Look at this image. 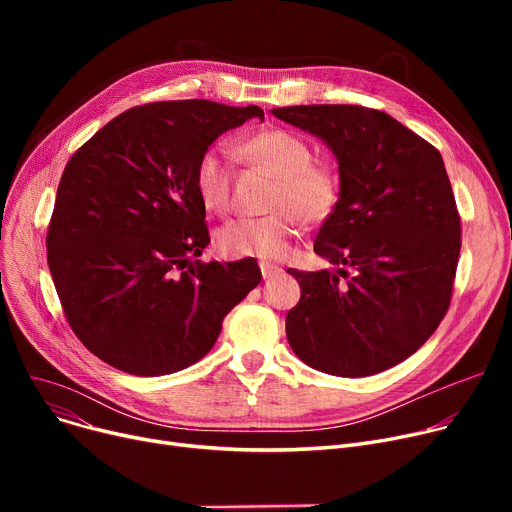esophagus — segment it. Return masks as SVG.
<instances>
[{
    "label": "esophagus",
    "instance_id": "34e87169",
    "mask_svg": "<svg viewBox=\"0 0 512 512\" xmlns=\"http://www.w3.org/2000/svg\"><path fill=\"white\" fill-rule=\"evenodd\" d=\"M259 270H261V276L263 278H274L282 272V267L272 263V261H259Z\"/></svg>",
    "mask_w": 512,
    "mask_h": 512
}]
</instances>
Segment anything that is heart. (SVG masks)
I'll use <instances>...</instances> for the list:
<instances>
[{
  "label": "heart",
  "instance_id": "1",
  "mask_svg": "<svg viewBox=\"0 0 512 512\" xmlns=\"http://www.w3.org/2000/svg\"><path fill=\"white\" fill-rule=\"evenodd\" d=\"M238 151L249 164L276 176L270 195L274 211L228 222L218 234L224 253L278 259L301 232V220L321 224L332 218L342 197L340 174L328 161L313 159V147L301 134L263 128L242 139ZM193 182L207 211L222 215L230 209L234 166L222 149L209 147L199 155Z\"/></svg>",
  "mask_w": 512,
  "mask_h": 512
}]
</instances>
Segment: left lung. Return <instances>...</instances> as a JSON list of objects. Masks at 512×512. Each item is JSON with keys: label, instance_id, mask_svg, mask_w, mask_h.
I'll return each mask as SVG.
<instances>
[{"label": "left lung", "instance_id": "left-lung-1", "mask_svg": "<svg viewBox=\"0 0 512 512\" xmlns=\"http://www.w3.org/2000/svg\"><path fill=\"white\" fill-rule=\"evenodd\" d=\"M272 114L326 141L342 197L315 238L336 272L288 270L301 301L286 336L301 361L342 378L380 373L436 332L461 253V215L440 151L361 105H292Z\"/></svg>", "mask_w": 512, "mask_h": 512}]
</instances>
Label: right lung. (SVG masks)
<instances>
[{"instance_id": "1", "label": "right lung", "mask_w": 512, "mask_h": 512, "mask_svg": "<svg viewBox=\"0 0 512 512\" xmlns=\"http://www.w3.org/2000/svg\"><path fill=\"white\" fill-rule=\"evenodd\" d=\"M257 105L207 99L130 107L66 164L47 228V263L76 338L132 375L203 359L224 317L261 282L253 257L203 263L199 155Z\"/></svg>"}]
</instances>
